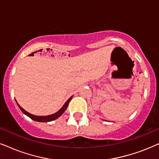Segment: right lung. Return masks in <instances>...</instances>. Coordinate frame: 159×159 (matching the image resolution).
I'll list each match as a JSON object with an SVG mask.
<instances>
[{
	"instance_id": "add662e5",
	"label": "right lung",
	"mask_w": 159,
	"mask_h": 159,
	"mask_svg": "<svg viewBox=\"0 0 159 159\" xmlns=\"http://www.w3.org/2000/svg\"><path fill=\"white\" fill-rule=\"evenodd\" d=\"M71 99H72V98H70V99L68 100L67 102H66V103H65V105L63 106V107H62L59 111H57L56 113L53 114H51V115H48V116H35V115H33V114H30V113H29V112L26 111L25 110H24L20 106H19L18 104H17V105L20 107V108L21 111H23V113L26 114V115H27L28 116H29V117L33 120H35V121H37V122H50V121H52V120H54L57 119V118H59V116H61V114L64 113V112H65V110L67 109L68 104H69L70 101L71 100Z\"/></svg>"
}]
</instances>
